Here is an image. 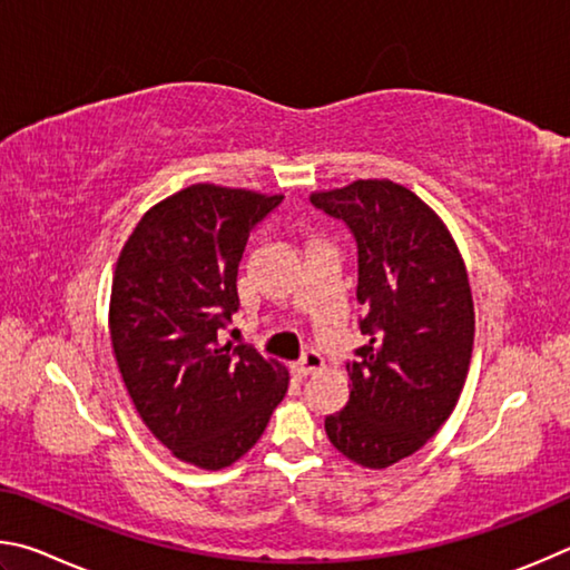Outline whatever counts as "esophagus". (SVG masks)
I'll return each mask as SVG.
<instances>
[{
	"instance_id": "esophagus-1",
	"label": "esophagus",
	"mask_w": 570,
	"mask_h": 570,
	"mask_svg": "<svg viewBox=\"0 0 570 570\" xmlns=\"http://www.w3.org/2000/svg\"><path fill=\"white\" fill-rule=\"evenodd\" d=\"M323 367H325L323 355L311 351V353H305V355L301 357V361H297V363L293 365V373H295L297 377H307V375H315L317 371H323Z\"/></svg>"
}]
</instances>
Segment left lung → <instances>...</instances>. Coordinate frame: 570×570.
<instances>
[{
  "instance_id": "obj_1",
  "label": "left lung",
  "mask_w": 570,
  "mask_h": 570,
  "mask_svg": "<svg viewBox=\"0 0 570 570\" xmlns=\"http://www.w3.org/2000/svg\"><path fill=\"white\" fill-rule=\"evenodd\" d=\"M357 243V303L367 343L347 363L351 401L325 417L347 461L393 465L451 417L471 367L475 313L451 229L431 205L393 179L311 195Z\"/></svg>"
}]
</instances>
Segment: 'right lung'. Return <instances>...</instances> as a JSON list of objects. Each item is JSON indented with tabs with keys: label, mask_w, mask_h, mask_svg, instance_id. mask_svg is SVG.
I'll return each instance as SVG.
<instances>
[{
	"label": "right lung",
	"mask_w": 570,
	"mask_h": 570,
	"mask_svg": "<svg viewBox=\"0 0 570 570\" xmlns=\"http://www.w3.org/2000/svg\"><path fill=\"white\" fill-rule=\"evenodd\" d=\"M283 195L197 183L149 207L117 257L109 341L135 411L189 465L219 471L267 428L291 375L223 343L249 229Z\"/></svg>",
	"instance_id": "right-lung-1"
}]
</instances>
